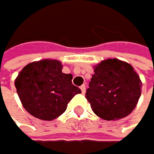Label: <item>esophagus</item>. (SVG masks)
<instances>
[{
	"mask_svg": "<svg viewBox=\"0 0 154 154\" xmlns=\"http://www.w3.org/2000/svg\"><path fill=\"white\" fill-rule=\"evenodd\" d=\"M80 89H81V91H82V94H85V91H86V86H85V85H82V86L80 87Z\"/></svg>",
	"mask_w": 154,
	"mask_h": 154,
	"instance_id": "esophagus-1",
	"label": "esophagus"
}]
</instances>
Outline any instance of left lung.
Returning a JSON list of instances; mask_svg holds the SVG:
<instances>
[{
    "label": "left lung",
    "mask_w": 154,
    "mask_h": 154,
    "mask_svg": "<svg viewBox=\"0 0 154 154\" xmlns=\"http://www.w3.org/2000/svg\"><path fill=\"white\" fill-rule=\"evenodd\" d=\"M141 86L140 77L129 63L109 59L95 66L86 98L99 118L114 121L134 110L141 95Z\"/></svg>",
    "instance_id": "obj_1"
}]
</instances>
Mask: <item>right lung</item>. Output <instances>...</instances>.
Listing matches in <instances>:
<instances>
[{"label":"right lung","mask_w":154,"mask_h":154,"mask_svg":"<svg viewBox=\"0 0 154 154\" xmlns=\"http://www.w3.org/2000/svg\"><path fill=\"white\" fill-rule=\"evenodd\" d=\"M62 63L43 60L26 65L15 80L19 98L29 113L52 121L66 110L72 97L81 90L72 84L71 74L62 72Z\"/></svg>","instance_id":"obj_1"}]
</instances>
